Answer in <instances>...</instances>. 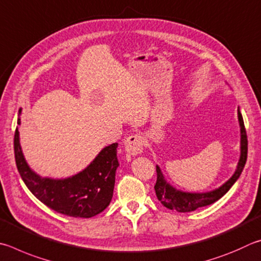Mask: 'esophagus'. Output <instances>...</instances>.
Masks as SVG:
<instances>
[{"instance_id": "obj_1", "label": "esophagus", "mask_w": 261, "mask_h": 261, "mask_svg": "<svg viewBox=\"0 0 261 261\" xmlns=\"http://www.w3.org/2000/svg\"><path fill=\"white\" fill-rule=\"evenodd\" d=\"M125 151L127 157H135L143 151V140L140 135H130L125 141Z\"/></svg>"}]
</instances>
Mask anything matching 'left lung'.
Returning <instances> with one entry per match:
<instances>
[{"label": "left lung", "instance_id": "left-lung-1", "mask_svg": "<svg viewBox=\"0 0 261 261\" xmlns=\"http://www.w3.org/2000/svg\"><path fill=\"white\" fill-rule=\"evenodd\" d=\"M237 118H239L240 125V159L237 163L236 170L229 179L225 184H222L219 188H216L210 191H204V193H190V191H184L176 189L173 187L170 182L164 176L161 167L157 165V182L154 186V191H156L157 198L164 206L174 210L176 212H191L195 211L199 207L206 206V205L213 204L220 199L228 190H229L232 185L239 180L242 171H243L244 165L248 158V138H246V132L244 127V121L242 113L240 111V107L237 109Z\"/></svg>", "mask_w": 261, "mask_h": 261}]
</instances>
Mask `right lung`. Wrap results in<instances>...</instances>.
I'll return each mask as SVG.
<instances>
[{
  "mask_svg": "<svg viewBox=\"0 0 261 261\" xmlns=\"http://www.w3.org/2000/svg\"><path fill=\"white\" fill-rule=\"evenodd\" d=\"M20 122L18 118L17 123L20 125ZM13 145L16 165L22 181L31 193L48 207L68 217L91 218L109 206L119 166L118 143L103 148L85 170L65 179L41 176L32 170L22 153L18 127Z\"/></svg>",
  "mask_w": 261,
  "mask_h": 261,
  "instance_id": "obj_1",
  "label": "right lung"
}]
</instances>
